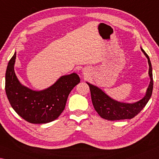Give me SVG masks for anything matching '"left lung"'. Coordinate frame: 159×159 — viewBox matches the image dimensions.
I'll list each match as a JSON object with an SVG mask.
<instances>
[{
	"mask_svg": "<svg viewBox=\"0 0 159 159\" xmlns=\"http://www.w3.org/2000/svg\"><path fill=\"white\" fill-rule=\"evenodd\" d=\"M141 50L148 59V66H149L148 75L150 78V83L145 95L139 101L132 103L119 102L110 98L96 85L86 82L90 88L93 107L98 115L103 119L112 121L132 119L141 112V110L145 107L151 98L153 85L152 66L149 57L147 53L142 47H141Z\"/></svg>",
	"mask_w": 159,
	"mask_h": 159,
	"instance_id": "8db88e82",
	"label": "left lung"
}]
</instances>
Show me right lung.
Listing matches in <instances>:
<instances>
[{
  "label": "right lung",
  "mask_w": 159,
  "mask_h": 159,
  "mask_svg": "<svg viewBox=\"0 0 159 159\" xmlns=\"http://www.w3.org/2000/svg\"><path fill=\"white\" fill-rule=\"evenodd\" d=\"M16 52L7 64L6 93L13 110L32 124H44L55 120L64 111L68 96L80 82L75 73L62 75L51 86L34 90L22 85L15 73Z\"/></svg>",
  "instance_id": "right-lung-1"
}]
</instances>
